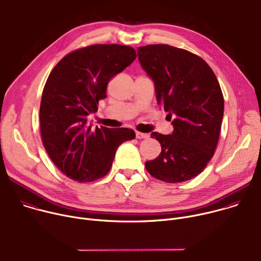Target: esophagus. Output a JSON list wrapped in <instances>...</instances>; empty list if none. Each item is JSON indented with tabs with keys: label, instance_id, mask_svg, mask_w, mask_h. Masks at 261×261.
<instances>
[{
	"label": "esophagus",
	"instance_id": "34e87169",
	"mask_svg": "<svg viewBox=\"0 0 261 261\" xmlns=\"http://www.w3.org/2000/svg\"><path fill=\"white\" fill-rule=\"evenodd\" d=\"M135 135H136V138H138V139H143V138H148L149 137L148 134L143 133V132H138V131H136Z\"/></svg>",
	"mask_w": 261,
	"mask_h": 261
}]
</instances>
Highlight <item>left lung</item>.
Masks as SVG:
<instances>
[{"instance_id":"8db88e82","label":"left lung","mask_w":261,"mask_h":261,"mask_svg":"<svg viewBox=\"0 0 261 261\" xmlns=\"http://www.w3.org/2000/svg\"><path fill=\"white\" fill-rule=\"evenodd\" d=\"M141 66L155 83L156 98L169 112L174 131L151 134L161 146L146 161L151 176L168 183L197 177L216 152L224 114V97L211 67L200 56L169 44L137 48Z\"/></svg>"}]
</instances>
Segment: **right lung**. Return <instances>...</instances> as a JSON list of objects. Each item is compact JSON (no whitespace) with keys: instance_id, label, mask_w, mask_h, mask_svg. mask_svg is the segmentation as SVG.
<instances>
[{"instance_id":"obj_1","label":"right lung","mask_w":261,"mask_h":261,"mask_svg":"<svg viewBox=\"0 0 261 261\" xmlns=\"http://www.w3.org/2000/svg\"><path fill=\"white\" fill-rule=\"evenodd\" d=\"M135 58L129 45L91 44L65 55L50 73L40 102V135L46 153L69 179L82 183L103 178L118 146L135 138L132 129H92L87 122L106 98L111 78Z\"/></svg>"}]
</instances>
